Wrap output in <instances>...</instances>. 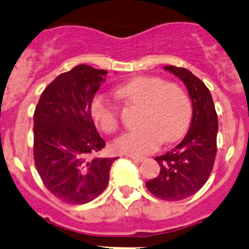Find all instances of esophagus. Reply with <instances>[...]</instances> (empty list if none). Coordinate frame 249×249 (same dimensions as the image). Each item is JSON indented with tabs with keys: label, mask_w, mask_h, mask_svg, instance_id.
I'll use <instances>...</instances> for the list:
<instances>
[{
	"label": "esophagus",
	"mask_w": 249,
	"mask_h": 249,
	"mask_svg": "<svg viewBox=\"0 0 249 249\" xmlns=\"http://www.w3.org/2000/svg\"><path fill=\"white\" fill-rule=\"evenodd\" d=\"M130 159H131V160H134V161H136V163H141L142 160H144V158L143 157H137V156H130L129 157Z\"/></svg>",
	"instance_id": "1"
}]
</instances>
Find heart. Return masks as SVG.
I'll list each match as a JSON object with an SVG mask.
<instances>
[{
  "label": "heart",
  "mask_w": 249,
  "mask_h": 249,
  "mask_svg": "<svg viewBox=\"0 0 249 249\" xmlns=\"http://www.w3.org/2000/svg\"><path fill=\"white\" fill-rule=\"evenodd\" d=\"M115 95L127 105L141 107L137 120L141 127L115 140L113 148L117 153L147 154L158 148L161 141H178L189 127L191 101L176 84L157 76H137L120 85ZM91 117L106 134H114L119 127L117 107L101 96L91 102Z\"/></svg>",
  "instance_id": "b5f03b06"
}]
</instances>
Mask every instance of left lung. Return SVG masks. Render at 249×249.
<instances>
[{"instance_id":"left-lung-1","label":"left lung","mask_w":249,"mask_h":249,"mask_svg":"<svg viewBox=\"0 0 249 249\" xmlns=\"http://www.w3.org/2000/svg\"><path fill=\"white\" fill-rule=\"evenodd\" d=\"M164 71L178 76L189 91L192 120L182 141L165 154L156 157L160 171L146 181L152 195L164 201H181L203 187L213 170L216 156L218 115L208 88L185 68L168 66Z\"/></svg>"}]
</instances>
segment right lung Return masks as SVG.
Segmentation results:
<instances>
[{
	"instance_id": "right-lung-1",
	"label": "right lung",
	"mask_w": 249,
	"mask_h": 249,
	"mask_svg": "<svg viewBox=\"0 0 249 249\" xmlns=\"http://www.w3.org/2000/svg\"><path fill=\"white\" fill-rule=\"evenodd\" d=\"M106 71L79 64L41 93L34 113V160L46 189L60 201L84 204L100 196L117 158L93 157L106 146L91 117Z\"/></svg>"
}]
</instances>
